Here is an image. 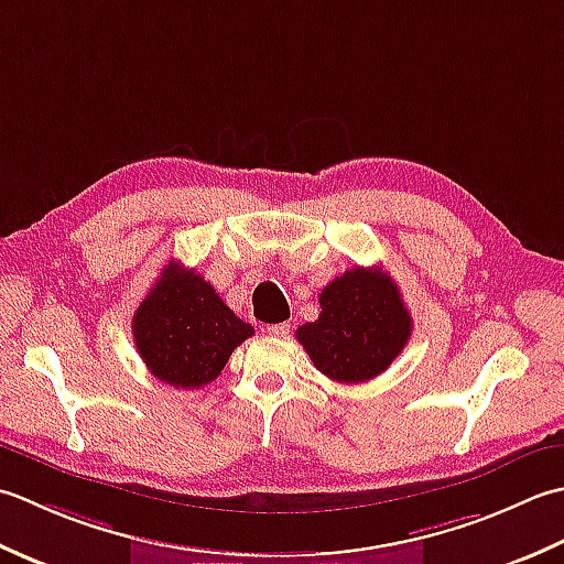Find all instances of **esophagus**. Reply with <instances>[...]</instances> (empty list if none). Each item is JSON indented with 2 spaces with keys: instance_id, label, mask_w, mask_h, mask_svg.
Returning <instances> with one entry per match:
<instances>
[{
  "instance_id": "esophagus-1",
  "label": "esophagus",
  "mask_w": 564,
  "mask_h": 564,
  "mask_svg": "<svg viewBox=\"0 0 564 564\" xmlns=\"http://www.w3.org/2000/svg\"><path fill=\"white\" fill-rule=\"evenodd\" d=\"M290 330H292L290 324H274V326L268 328V333L274 338H286V336H290Z\"/></svg>"
}]
</instances>
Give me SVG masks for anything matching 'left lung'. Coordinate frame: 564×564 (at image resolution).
Listing matches in <instances>:
<instances>
[{"mask_svg": "<svg viewBox=\"0 0 564 564\" xmlns=\"http://www.w3.org/2000/svg\"><path fill=\"white\" fill-rule=\"evenodd\" d=\"M321 314L296 328L318 372L346 384L382 375L411 338L399 286L379 268H352L318 294Z\"/></svg>", "mask_w": 564, "mask_h": 564, "instance_id": "1", "label": "left lung"}]
</instances>
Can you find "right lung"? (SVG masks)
Instances as JSON below:
<instances>
[{"instance_id": "add662e5", "label": "right lung", "mask_w": 564, "mask_h": 564, "mask_svg": "<svg viewBox=\"0 0 564 564\" xmlns=\"http://www.w3.org/2000/svg\"><path fill=\"white\" fill-rule=\"evenodd\" d=\"M131 328L151 375L177 389L214 382L231 352L256 333L202 274L175 260L135 308Z\"/></svg>"}]
</instances>
